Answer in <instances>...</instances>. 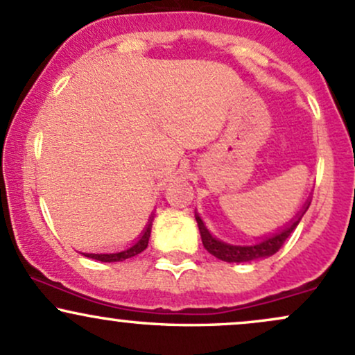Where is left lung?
I'll use <instances>...</instances> for the list:
<instances>
[{"mask_svg": "<svg viewBox=\"0 0 355 355\" xmlns=\"http://www.w3.org/2000/svg\"><path fill=\"white\" fill-rule=\"evenodd\" d=\"M310 207V200L305 202L303 209L295 216V219H291L285 227L278 229V232H272L270 236H264L263 239L258 241L254 244H229L224 241L217 239L209 232V229L205 227L204 220L200 219V216L196 212V219L198 224V231H200L202 244L207 249L212 256H216L217 259L225 261V263H248V261H254L261 258H268L272 256L275 252L279 251V248L285 244V241L291 236V232L297 229L298 222L302 220L303 214L306 212V209Z\"/></svg>", "mask_w": 355, "mask_h": 355, "instance_id": "1", "label": "left lung"}]
</instances>
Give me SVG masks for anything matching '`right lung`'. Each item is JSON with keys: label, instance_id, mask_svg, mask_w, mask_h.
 Wrapping results in <instances>:
<instances>
[{"label": "right lung", "instance_id": "right-lung-1", "mask_svg": "<svg viewBox=\"0 0 355 355\" xmlns=\"http://www.w3.org/2000/svg\"><path fill=\"white\" fill-rule=\"evenodd\" d=\"M151 220H153V216L150 217V222L145 227V231L141 232V236L138 237V241H135L130 248L123 249V251L118 252H83L84 256L87 258L97 259L101 263H116V261H124L128 258H133V256L139 254L141 251H145L148 248V241H150V234H151Z\"/></svg>", "mask_w": 355, "mask_h": 355}]
</instances>
